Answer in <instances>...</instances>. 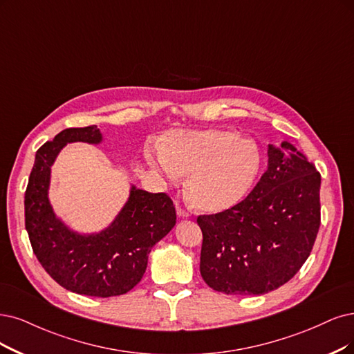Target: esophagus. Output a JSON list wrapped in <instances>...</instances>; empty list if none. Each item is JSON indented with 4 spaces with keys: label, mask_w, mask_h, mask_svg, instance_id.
<instances>
[{
    "label": "esophagus",
    "mask_w": 354,
    "mask_h": 354,
    "mask_svg": "<svg viewBox=\"0 0 354 354\" xmlns=\"http://www.w3.org/2000/svg\"><path fill=\"white\" fill-rule=\"evenodd\" d=\"M176 212H178V216L182 217V218H188L189 217V213L185 210V208H182L180 205L176 207Z\"/></svg>",
    "instance_id": "obj_1"
}]
</instances>
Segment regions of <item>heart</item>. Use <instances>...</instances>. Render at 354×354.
Returning a JSON list of instances; mask_svg holds the SVG:
<instances>
[{
	"label": "heart",
	"mask_w": 354,
	"mask_h": 354,
	"mask_svg": "<svg viewBox=\"0 0 354 354\" xmlns=\"http://www.w3.org/2000/svg\"><path fill=\"white\" fill-rule=\"evenodd\" d=\"M149 163L165 180L188 176L185 195L200 213H223L243 200L259 172L261 153L252 140L230 129L172 131Z\"/></svg>",
	"instance_id": "1"
}]
</instances>
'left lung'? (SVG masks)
<instances>
[{
  "label": "left lung",
  "instance_id": "left-lung-1",
  "mask_svg": "<svg viewBox=\"0 0 354 354\" xmlns=\"http://www.w3.org/2000/svg\"><path fill=\"white\" fill-rule=\"evenodd\" d=\"M321 175L293 144L268 146V167L229 210L198 216L200 271L226 295H264L289 281L308 259L321 225Z\"/></svg>",
  "mask_w": 354,
  "mask_h": 354
}]
</instances>
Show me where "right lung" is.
Wrapping results in <instances>:
<instances>
[{
  "label": "right lung",
  "instance_id": "right-lung-1",
  "mask_svg": "<svg viewBox=\"0 0 354 354\" xmlns=\"http://www.w3.org/2000/svg\"><path fill=\"white\" fill-rule=\"evenodd\" d=\"M102 142L96 125L67 128L36 151L24 194V223L32 250L49 276L70 292L111 297L140 283L151 248L176 223L175 205L165 192L131 187L129 198L112 223L83 234L64 225L48 198L50 166L68 142Z\"/></svg>",
  "mask_w": 354,
  "mask_h": 354
}]
</instances>
